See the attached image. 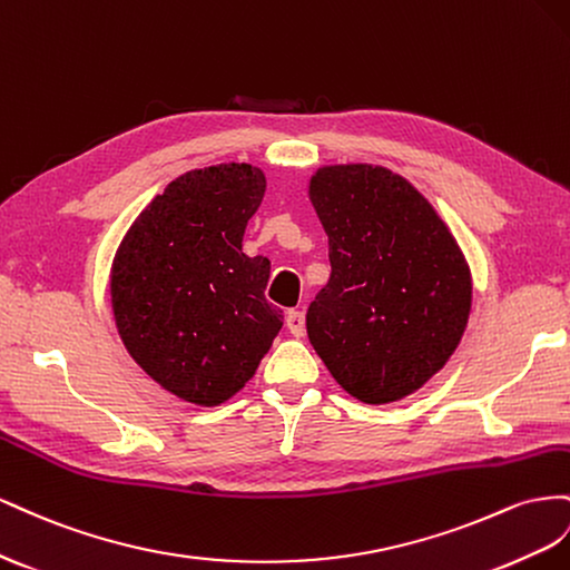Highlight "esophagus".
Returning a JSON list of instances; mask_svg holds the SVG:
<instances>
[{
  "instance_id": "obj_1",
  "label": "esophagus",
  "mask_w": 570,
  "mask_h": 570,
  "mask_svg": "<svg viewBox=\"0 0 570 570\" xmlns=\"http://www.w3.org/2000/svg\"><path fill=\"white\" fill-rule=\"evenodd\" d=\"M286 327L294 336H303L305 334V315L301 311H288L286 313Z\"/></svg>"
}]
</instances>
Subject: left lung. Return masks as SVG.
Returning <instances> with one entry per match:
<instances>
[{
    "label": "left lung",
    "instance_id": "left-lung-1",
    "mask_svg": "<svg viewBox=\"0 0 570 570\" xmlns=\"http://www.w3.org/2000/svg\"><path fill=\"white\" fill-rule=\"evenodd\" d=\"M307 195L332 263L305 315L311 344L357 401H401L461 344L473 303L465 255L425 195L386 167H320Z\"/></svg>",
    "mask_w": 570,
    "mask_h": 570
}]
</instances>
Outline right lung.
I'll use <instances>...</instances> for the list:
<instances>
[{
    "mask_svg": "<svg viewBox=\"0 0 570 570\" xmlns=\"http://www.w3.org/2000/svg\"><path fill=\"white\" fill-rule=\"evenodd\" d=\"M246 161L186 171L155 195L114 255V322L134 361L169 394L219 405L240 392L282 330L265 298L269 259L243 253L265 198Z\"/></svg>",
    "mask_w": 570,
    "mask_h": 570,
    "instance_id": "1",
    "label": "right lung"
}]
</instances>
